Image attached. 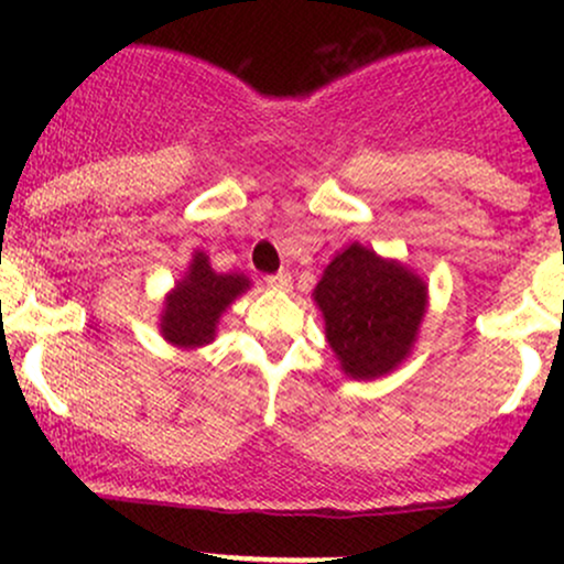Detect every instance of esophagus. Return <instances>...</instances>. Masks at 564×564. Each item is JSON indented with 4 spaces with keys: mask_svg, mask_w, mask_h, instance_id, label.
Wrapping results in <instances>:
<instances>
[{
    "mask_svg": "<svg viewBox=\"0 0 564 564\" xmlns=\"http://www.w3.org/2000/svg\"><path fill=\"white\" fill-rule=\"evenodd\" d=\"M270 289H289L291 286V273L289 270H278V273L264 278Z\"/></svg>",
    "mask_w": 564,
    "mask_h": 564,
    "instance_id": "obj_1",
    "label": "esophagus"
}]
</instances>
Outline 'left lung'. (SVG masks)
<instances>
[{"mask_svg": "<svg viewBox=\"0 0 564 564\" xmlns=\"http://www.w3.org/2000/svg\"><path fill=\"white\" fill-rule=\"evenodd\" d=\"M313 300L341 371L377 379L411 355L426 313V283L398 260L349 243L323 270Z\"/></svg>", "mask_w": 564, "mask_h": 564, "instance_id": "obj_1", "label": "left lung"}]
</instances>
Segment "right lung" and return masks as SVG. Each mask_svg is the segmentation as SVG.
<instances>
[{"mask_svg":"<svg viewBox=\"0 0 564 564\" xmlns=\"http://www.w3.org/2000/svg\"><path fill=\"white\" fill-rule=\"evenodd\" d=\"M249 289V278L241 273H215L209 257L196 251L191 268L166 294L161 313V334L174 347L193 349L215 339L219 315L236 296Z\"/></svg>","mask_w":564,"mask_h":564,"instance_id":"obj_1","label":"right lung"}]
</instances>
